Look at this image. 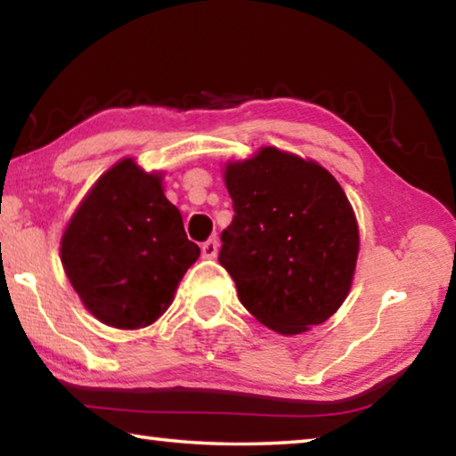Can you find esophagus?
Wrapping results in <instances>:
<instances>
[{
	"mask_svg": "<svg viewBox=\"0 0 456 456\" xmlns=\"http://www.w3.org/2000/svg\"><path fill=\"white\" fill-rule=\"evenodd\" d=\"M201 256L204 258L218 256V240H216V238H210V240H206L204 244H201Z\"/></svg>",
	"mask_w": 456,
	"mask_h": 456,
	"instance_id": "34e87169",
	"label": "esophagus"
}]
</instances>
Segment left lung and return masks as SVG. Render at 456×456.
<instances>
[{
	"label": "left lung",
	"instance_id": "1",
	"mask_svg": "<svg viewBox=\"0 0 456 456\" xmlns=\"http://www.w3.org/2000/svg\"><path fill=\"white\" fill-rule=\"evenodd\" d=\"M234 218L222 232L220 265L238 298L268 330L297 335L323 323L352 289L360 234L330 171L263 147L224 171Z\"/></svg>",
	"mask_w": 456,
	"mask_h": 456
}]
</instances>
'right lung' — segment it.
I'll return each instance as SVG.
<instances>
[{"label":"right lung","instance_id":"1","mask_svg":"<svg viewBox=\"0 0 456 456\" xmlns=\"http://www.w3.org/2000/svg\"><path fill=\"white\" fill-rule=\"evenodd\" d=\"M198 256L182 214L163 193L161 174H145L129 158L99 177L60 242L80 301L117 330L159 319Z\"/></svg>","mask_w":456,"mask_h":456}]
</instances>
